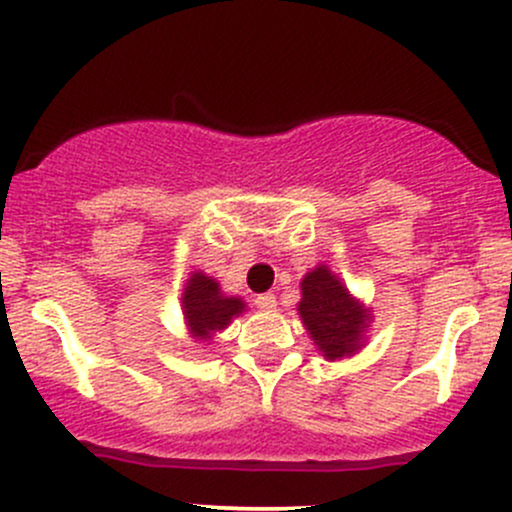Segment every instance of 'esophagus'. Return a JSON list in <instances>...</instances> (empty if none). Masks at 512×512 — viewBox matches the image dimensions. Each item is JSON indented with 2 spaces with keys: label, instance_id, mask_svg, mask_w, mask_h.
I'll return each mask as SVG.
<instances>
[{
  "label": "esophagus",
  "instance_id": "esophagus-1",
  "mask_svg": "<svg viewBox=\"0 0 512 512\" xmlns=\"http://www.w3.org/2000/svg\"><path fill=\"white\" fill-rule=\"evenodd\" d=\"M255 305L260 310H274L276 308V296H274V293H262V296L255 298Z\"/></svg>",
  "mask_w": 512,
  "mask_h": 512
}]
</instances>
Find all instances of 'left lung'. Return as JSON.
I'll return each instance as SVG.
<instances>
[{
    "mask_svg": "<svg viewBox=\"0 0 512 512\" xmlns=\"http://www.w3.org/2000/svg\"><path fill=\"white\" fill-rule=\"evenodd\" d=\"M298 317L315 349L327 361H342L366 346L373 310L327 264H317L301 279Z\"/></svg>",
    "mask_w": 512,
    "mask_h": 512,
    "instance_id": "obj_1",
    "label": "left lung"
}]
</instances>
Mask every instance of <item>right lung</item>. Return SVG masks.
<instances>
[{
  "label": "right lung",
  "instance_id": "obj_1",
  "mask_svg": "<svg viewBox=\"0 0 512 512\" xmlns=\"http://www.w3.org/2000/svg\"><path fill=\"white\" fill-rule=\"evenodd\" d=\"M182 317H185L187 334L197 344H211L216 334L226 330L236 317L245 313V301L240 296H226L214 276L202 269L190 272L185 279V289L180 296Z\"/></svg>",
  "mask_w": 512,
  "mask_h": 512
}]
</instances>
